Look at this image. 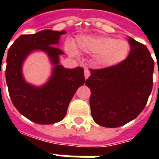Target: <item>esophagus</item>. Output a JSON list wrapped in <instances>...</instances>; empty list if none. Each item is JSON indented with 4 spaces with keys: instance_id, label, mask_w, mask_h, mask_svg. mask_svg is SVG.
I'll use <instances>...</instances> for the list:
<instances>
[{
    "instance_id": "1",
    "label": "esophagus",
    "mask_w": 159,
    "mask_h": 159,
    "mask_svg": "<svg viewBox=\"0 0 159 159\" xmlns=\"http://www.w3.org/2000/svg\"><path fill=\"white\" fill-rule=\"evenodd\" d=\"M90 76V70L89 69H85L84 70V76H85V79L89 78V76Z\"/></svg>"
}]
</instances>
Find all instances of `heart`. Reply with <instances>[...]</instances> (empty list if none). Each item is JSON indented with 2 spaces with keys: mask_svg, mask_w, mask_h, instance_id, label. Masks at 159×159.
Instances as JSON below:
<instances>
[{
  "mask_svg": "<svg viewBox=\"0 0 159 159\" xmlns=\"http://www.w3.org/2000/svg\"><path fill=\"white\" fill-rule=\"evenodd\" d=\"M77 45L83 51L94 54L95 62L103 67H113L123 62L129 56L130 46L125 40L114 39L109 36H82ZM70 53L75 54L76 49L69 45Z\"/></svg>",
  "mask_w": 159,
  "mask_h": 159,
  "instance_id": "obj_1",
  "label": "heart"
}]
</instances>
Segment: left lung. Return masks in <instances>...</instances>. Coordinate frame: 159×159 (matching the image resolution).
Here are the masks:
<instances>
[{"instance_id": "obj_1", "label": "left lung", "mask_w": 159, "mask_h": 159, "mask_svg": "<svg viewBox=\"0 0 159 159\" xmlns=\"http://www.w3.org/2000/svg\"><path fill=\"white\" fill-rule=\"evenodd\" d=\"M131 49L119 65L90 69L86 80L91 90L89 104L94 122L117 128L134 120L143 111L152 89L154 61L146 46L129 36Z\"/></svg>"}]
</instances>
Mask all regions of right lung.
Listing matches in <instances>:
<instances>
[{
  "instance_id": "right-lung-1",
  "label": "right lung",
  "mask_w": 159,
  "mask_h": 159,
  "mask_svg": "<svg viewBox=\"0 0 159 159\" xmlns=\"http://www.w3.org/2000/svg\"><path fill=\"white\" fill-rule=\"evenodd\" d=\"M66 31L44 30L32 35H22L7 52L6 81L13 106L23 116L39 124H52L66 117L67 108L77 89L85 83L82 67L67 69L59 65V55L64 54L59 44ZM35 50H42L52 62V76L42 87L25 82L22 74L24 59Z\"/></svg>"
}]
</instances>
